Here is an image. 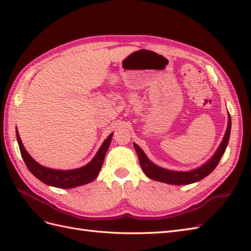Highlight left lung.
<instances>
[{"mask_svg":"<svg viewBox=\"0 0 251 251\" xmlns=\"http://www.w3.org/2000/svg\"><path fill=\"white\" fill-rule=\"evenodd\" d=\"M230 130H231V118L228 113V124H227L226 132L224 134V137L221 143H220L219 148L216 151V153L212 155V157L207 162H205L204 164L199 166V168L192 171H187V172L171 171V170L163 169L161 166H158L157 164L151 162L147 157V155L144 154V151L141 150V148L137 146L136 143H134V148L136 151H137L141 169L150 179L156 180L159 182H163V183L173 184V185L192 184L208 176V175L217 168V165L219 164L220 160H221V157L223 156L224 151L227 148V144H228Z\"/></svg>","mask_w":251,"mask_h":251,"instance_id":"obj_1","label":"left lung"}]
</instances>
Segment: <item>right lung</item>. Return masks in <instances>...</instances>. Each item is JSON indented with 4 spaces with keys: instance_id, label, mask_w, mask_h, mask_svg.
<instances>
[{
    "instance_id": "add662e5",
    "label": "right lung",
    "mask_w": 251,
    "mask_h": 251,
    "mask_svg": "<svg viewBox=\"0 0 251 251\" xmlns=\"http://www.w3.org/2000/svg\"><path fill=\"white\" fill-rule=\"evenodd\" d=\"M16 134L23 160L25 161L26 166L28 170L32 173L33 176L41 180L43 183L50 186H54L58 188H73L83 184H88L98 176L104 160L105 153H107V151L110 147L114 133H111L108 136V138L102 142L101 147L97 151V153L95 154L92 160L88 164L83 165L78 169L66 171L46 168V166H43L40 163H37L34 159L29 155L25 147L23 146L18 127L16 130Z\"/></svg>"
}]
</instances>
